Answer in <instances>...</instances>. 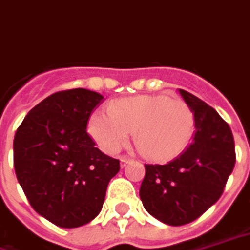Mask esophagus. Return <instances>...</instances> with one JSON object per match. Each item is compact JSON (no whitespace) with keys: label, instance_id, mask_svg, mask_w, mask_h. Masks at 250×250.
I'll return each mask as SVG.
<instances>
[{"label":"esophagus","instance_id":"1","mask_svg":"<svg viewBox=\"0 0 250 250\" xmlns=\"http://www.w3.org/2000/svg\"><path fill=\"white\" fill-rule=\"evenodd\" d=\"M132 163V158L126 157V156H124V157L120 158V164H121V167H125L127 164Z\"/></svg>","mask_w":250,"mask_h":250}]
</instances>
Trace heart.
<instances>
[{
    "label": "heart",
    "instance_id": "obj_1",
    "mask_svg": "<svg viewBox=\"0 0 250 250\" xmlns=\"http://www.w3.org/2000/svg\"><path fill=\"white\" fill-rule=\"evenodd\" d=\"M109 114L94 113L87 125L90 137L107 154H116L134 133L144 157L165 163L185 150L196 129V118L183 100L141 94L109 104Z\"/></svg>",
    "mask_w": 250,
    "mask_h": 250
}]
</instances>
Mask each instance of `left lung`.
<instances>
[{"mask_svg": "<svg viewBox=\"0 0 250 250\" xmlns=\"http://www.w3.org/2000/svg\"><path fill=\"white\" fill-rule=\"evenodd\" d=\"M178 92L196 118L192 143L170 163L145 165L140 188L146 212L172 227L194 221L216 204L236 164L229 125L192 93Z\"/></svg>", "mask_w": 250, "mask_h": 250, "instance_id": "1", "label": "left lung"}]
</instances>
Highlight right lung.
<instances>
[{
  "label": "right lung",
  "instance_id": "obj_1",
  "mask_svg": "<svg viewBox=\"0 0 250 250\" xmlns=\"http://www.w3.org/2000/svg\"><path fill=\"white\" fill-rule=\"evenodd\" d=\"M103 94L83 87L57 92L33 107L16 132L14 169L33 209L60 228L83 227L103 209L120 161L86 132Z\"/></svg>",
  "mask_w": 250,
  "mask_h": 250
}]
</instances>
